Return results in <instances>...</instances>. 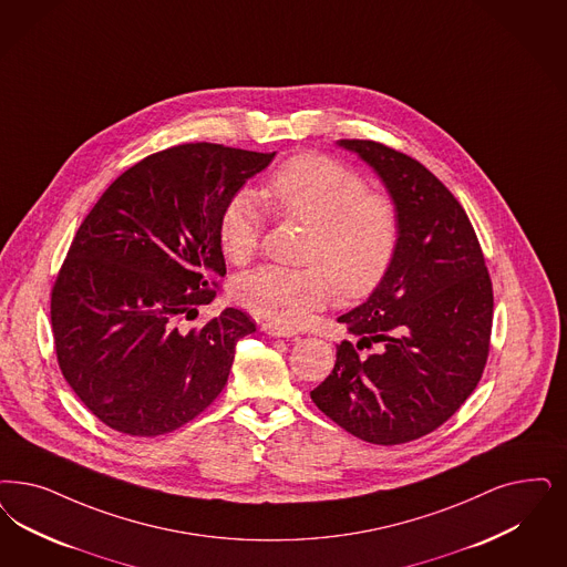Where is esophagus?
Returning a JSON list of instances; mask_svg holds the SVG:
<instances>
[{
  "instance_id": "obj_1",
  "label": "esophagus",
  "mask_w": 567,
  "mask_h": 567,
  "mask_svg": "<svg viewBox=\"0 0 567 567\" xmlns=\"http://www.w3.org/2000/svg\"><path fill=\"white\" fill-rule=\"evenodd\" d=\"M261 331L266 332V334H270V337H295V334H297V332L291 331V329L278 327V324H264Z\"/></svg>"
}]
</instances>
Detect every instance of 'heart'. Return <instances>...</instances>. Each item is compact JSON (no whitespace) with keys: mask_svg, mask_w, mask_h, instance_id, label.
Segmentation results:
<instances>
[{"mask_svg":"<svg viewBox=\"0 0 567 567\" xmlns=\"http://www.w3.org/2000/svg\"><path fill=\"white\" fill-rule=\"evenodd\" d=\"M264 198L274 214L312 228L306 249L310 268L264 266L238 280V297L251 312L278 327H299L324 308L334 285L346 297H362L385 278L400 243L398 207L385 193L331 156H293L274 172ZM264 233V209L251 190H238L217 224L219 247L233 264L254 257Z\"/></svg>","mask_w":567,"mask_h":567,"instance_id":"b5f03b06","label":"heart"}]
</instances>
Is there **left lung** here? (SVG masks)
I'll return each mask as SVG.
<instances>
[{"label":"left lung","mask_w":567,"mask_h":567,"mask_svg":"<svg viewBox=\"0 0 567 567\" xmlns=\"http://www.w3.org/2000/svg\"><path fill=\"white\" fill-rule=\"evenodd\" d=\"M369 163L400 215V243L371 297L337 320L341 341L313 404L355 437L393 446L444 425L477 388L492 332V280L465 209L412 156L339 140ZM364 351V354H360Z\"/></svg>","instance_id":"obj_1"}]
</instances>
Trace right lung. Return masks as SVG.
<instances>
[{
	"label": "right lung",
	"mask_w": 567,
	"mask_h": 567,
	"mask_svg": "<svg viewBox=\"0 0 567 567\" xmlns=\"http://www.w3.org/2000/svg\"><path fill=\"white\" fill-rule=\"evenodd\" d=\"M276 153L179 144L142 158L100 196L52 289L59 367L111 430L155 437L205 411L224 390L251 318L226 308L179 331L212 303L226 261L224 205Z\"/></svg>",
	"instance_id": "1"
}]
</instances>
